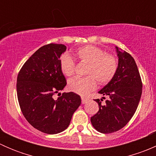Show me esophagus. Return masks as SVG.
<instances>
[{"instance_id":"1","label":"esophagus","mask_w":156,"mask_h":156,"mask_svg":"<svg viewBox=\"0 0 156 156\" xmlns=\"http://www.w3.org/2000/svg\"><path fill=\"white\" fill-rule=\"evenodd\" d=\"M88 100H89L87 98H86V97H81V103H82V104H84V103H87Z\"/></svg>"}]
</instances>
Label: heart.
Returning a JSON list of instances; mask_svg holds the SVG:
<instances>
[{
    "instance_id": "heart-1",
    "label": "heart",
    "mask_w": 156,
    "mask_h": 156,
    "mask_svg": "<svg viewBox=\"0 0 156 156\" xmlns=\"http://www.w3.org/2000/svg\"><path fill=\"white\" fill-rule=\"evenodd\" d=\"M81 62L88 64L86 74L88 76L75 77L68 81L69 90L80 95H86L97 87L96 78L100 84H106L115 75L118 61L114 56L106 54V52L97 47L87 45L78 48L74 53ZM60 69L66 76L74 73L75 62L68 53L62 55L59 61Z\"/></svg>"
}]
</instances>
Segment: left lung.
Listing matches in <instances>:
<instances>
[{"mask_svg":"<svg viewBox=\"0 0 156 156\" xmlns=\"http://www.w3.org/2000/svg\"><path fill=\"white\" fill-rule=\"evenodd\" d=\"M115 51L119 58L115 75L98 91L109 98L104 105L99 99L95 100L100 108L90 119L93 127L103 133H113L125 127L134 115L142 94V81L134 59L118 47Z\"/></svg>","mask_w":156,"mask_h":156,"instance_id":"left-lung-1","label":"left lung"}]
</instances>
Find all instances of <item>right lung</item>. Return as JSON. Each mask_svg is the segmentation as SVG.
<instances>
[{"instance_id":"1","label":"right lung","mask_w":156,"mask_h":156,"mask_svg":"<svg viewBox=\"0 0 156 156\" xmlns=\"http://www.w3.org/2000/svg\"><path fill=\"white\" fill-rule=\"evenodd\" d=\"M66 51L64 44H50L39 48L25 62L17 77V97L23 115L34 128L56 134L69 127L72 115L81 103L79 95L64 93L66 85L60 69V56Z\"/></svg>"}]
</instances>
